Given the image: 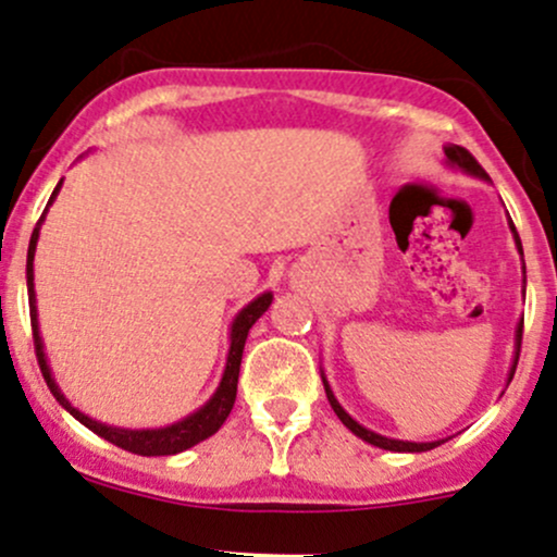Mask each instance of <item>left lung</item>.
<instances>
[{"instance_id":"left-lung-1","label":"left lung","mask_w":557,"mask_h":557,"mask_svg":"<svg viewBox=\"0 0 557 557\" xmlns=\"http://www.w3.org/2000/svg\"><path fill=\"white\" fill-rule=\"evenodd\" d=\"M446 157H448V165H450V168H459V171H465V173L475 175V178H483V181H488V173H485L483 168H480V162L475 160V157L470 154V151L465 149V146H456V144L446 146ZM510 230H512L515 245H518L520 256H523V245H520V237H518V232H515L512 221H510ZM520 342H523V320H520V323H518V331H515V360H512V368H510V379H507V382H512V376H515V368H518ZM323 384H325V395H327V403H331V408H333V411H336V417L342 419V424L347 426V430H352L357 437H362V441H366V443H371V446H376V448H384V450H400V454H403V450H408V454H419V450H430V448L441 446V443H446V441H435V443H408V441H395V437H384V435H376V432H371V430H366V426H362V424H357V421H355L352 417H349V413L344 411L342 406H338V400H336V397H333V392H331V386H327L325 376H323Z\"/></svg>"}]
</instances>
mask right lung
<instances>
[{"mask_svg": "<svg viewBox=\"0 0 557 557\" xmlns=\"http://www.w3.org/2000/svg\"><path fill=\"white\" fill-rule=\"evenodd\" d=\"M61 184H63V181H58V186H55V191H52L47 208H50L52 200L58 197V189H61ZM47 208H45V213H47ZM45 213L39 215L37 226H34V232H32V243H28L26 285H28V309H32V327H34V352H37L39 368H42V376H45L47 386H50L52 397H55V400L61 403V406L66 408V411L72 413L74 419L82 421L87 430H92L96 435H101L103 441L114 443V446L131 450V454H138V456L181 454V450L197 446V443L205 441V437L215 435V432L221 430V424L226 421V417L232 413L234 397H237V379H239V362H243L245 338H248V331L253 327L256 320H259L261 314L269 309V304H272V294H261L259 298H253L248 307H243L237 312V318H234L232 331H230V357H226L224 376H221L219 389L213 392V397L205 403L200 411L189 413V417L175 421V424H171V426H160V430H120V426L101 424V421L85 417L79 408H74L72 403L66 400V395L58 389L55 379H52L50 366H47L45 344H42V336H39V323H37V296H34V253H37L39 226H42Z\"/></svg>", "mask_w": 557, "mask_h": 557, "instance_id": "obj_1", "label": "right lung"}]
</instances>
